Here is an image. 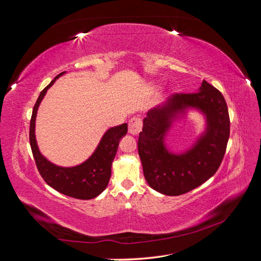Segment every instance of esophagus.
<instances>
[{
    "label": "esophagus",
    "instance_id": "esophagus-1",
    "mask_svg": "<svg viewBox=\"0 0 261 261\" xmlns=\"http://www.w3.org/2000/svg\"><path fill=\"white\" fill-rule=\"evenodd\" d=\"M141 130V120L138 117H133L128 123V133L136 136Z\"/></svg>",
    "mask_w": 261,
    "mask_h": 261
}]
</instances>
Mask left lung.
Instances as JSON below:
<instances>
[{
	"label": "left lung",
	"mask_w": 261,
	"mask_h": 261,
	"mask_svg": "<svg viewBox=\"0 0 261 261\" xmlns=\"http://www.w3.org/2000/svg\"><path fill=\"white\" fill-rule=\"evenodd\" d=\"M194 108L206 118V128L184 153L174 154L165 146L172 123ZM139 133L138 153L149 186L167 196L193 191L218 171L230 137V117L224 97L203 81L197 92L175 93L147 113Z\"/></svg>",
	"instance_id": "8db88e82"
}]
</instances>
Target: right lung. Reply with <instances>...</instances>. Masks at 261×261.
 <instances>
[{
	"label": "right lung",
	"mask_w": 261,
	"mask_h": 261,
	"mask_svg": "<svg viewBox=\"0 0 261 261\" xmlns=\"http://www.w3.org/2000/svg\"><path fill=\"white\" fill-rule=\"evenodd\" d=\"M66 72L59 74L54 80L40 92L33 110L30 120L29 140L30 147L37 164V168L46 184L73 198L88 200L99 196L107 188L111 177L112 162L115 158L118 144L123 136L127 133V124L109 128L102 136L98 147L85 162L75 167L64 168L50 162L39 150L36 139V117L39 106L44 98L46 91L54 82Z\"/></svg>",
	"instance_id": "add662e5"
}]
</instances>
